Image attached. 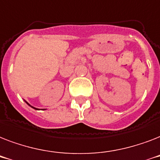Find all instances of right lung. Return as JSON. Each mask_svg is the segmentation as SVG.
<instances>
[{"label":"right lung","instance_id":"right-lung-1","mask_svg":"<svg viewBox=\"0 0 160 160\" xmlns=\"http://www.w3.org/2000/svg\"><path fill=\"white\" fill-rule=\"evenodd\" d=\"M26 103H27V102H26ZM27 104H28V103H27ZM28 105H29V104H28ZM30 106H31V105H30ZM31 107H32V106H31ZM32 108H34V107H32ZM34 109H36V108H34Z\"/></svg>","mask_w":160,"mask_h":160}]
</instances>
